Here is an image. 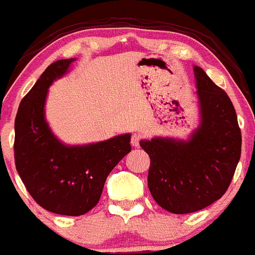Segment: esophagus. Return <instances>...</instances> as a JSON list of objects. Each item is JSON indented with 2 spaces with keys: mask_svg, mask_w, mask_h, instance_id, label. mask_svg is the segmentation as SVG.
<instances>
[{
  "mask_svg": "<svg viewBox=\"0 0 255 255\" xmlns=\"http://www.w3.org/2000/svg\"><path fill=\"white\" fill-rule=\"evenodd\" d=\"M140 140H141V135L139 133H134L132 135V138H130V142H132L133 146H135V147L139 146Z\"/></svg>",
  "mask_w": 255,
  "mask_h": 255,
  "instance_id": "esophagus-1",
  "label": "esophagus"
}]
</instances>
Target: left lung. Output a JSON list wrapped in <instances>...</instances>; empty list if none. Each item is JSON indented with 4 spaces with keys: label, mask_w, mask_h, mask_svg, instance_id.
I'll return each instance as SVG.
<instances>
[{
    "label": "left lung",
    "mask_w": 255,
    "mask_h": 255,
    "mask_svg": "<svg viewBox=\"0 0 255 255\" xmlns=\"http://www.w3.org/2000/svg\"><path fill=\"white\" fill-rule=\"evenodd\" d=\"M201 125L189 141L141 140L150 157L147 185L158 206L174 214L201 211L230 186L241 157L242 135L230 98L195 66Z\"/></svg>",
    "instance_id": "8db88e82"
}]
</instances>
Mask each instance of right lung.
Instances as JSON below:
<instances>
[{"mask_svg":"<svg viewBox=\"0 0 255 255\" xmlns=\"http://www.w3.org/2000/svg\"><path fill=\"white\" fill-rule=\"evenodd\" d=\"M74 60L50 64L20 102L14 122V159L36 203L52 213L78 217L97 206L108 175L132 147L129 134L68 146L50 132L44 120L47 91Z\"/></svg>","mask_w":255,"mask_h":255,"instance_id":"right-lung-1","label":"right lung"}]
</instances>
